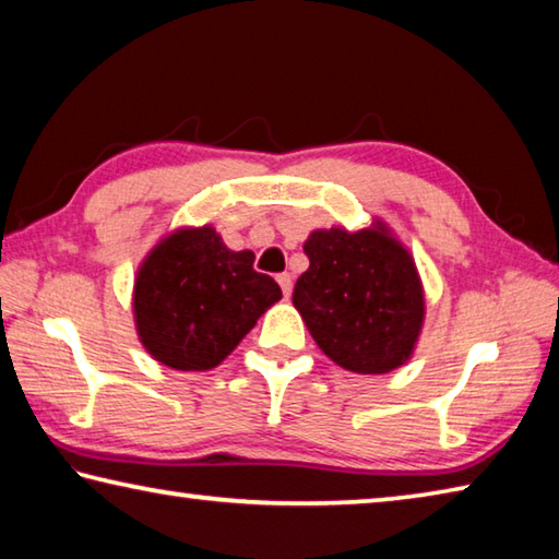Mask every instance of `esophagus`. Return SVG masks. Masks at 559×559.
I'll return each mask as SVG.
<instances>
[{"mask_svg":"<svg viewBox=\"0 0 559 559\" xmlns=\"http://www.w3.org/2000/svg\"><path fill=\"white\" fill-rule=\"evenodd\" d=\"M277 282H280V287H282V295L289 297L292 295V274L289 272H282L280 277H277Z\"/></svg>","mask_w":559,"mask_h":559,"instance_id":"obj_1","label":"esophagus"}]
</instances>
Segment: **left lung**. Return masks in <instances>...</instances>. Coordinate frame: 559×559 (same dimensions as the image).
Here are the masks:
<instances>
[{
    "label": "left lung",
    "instance_id": "1",
    "mask_svg": "<svg viewBox=\"0 0 559 559\" xmlns=\"http://www.w3.org/2000/svg\"><path fill=\"white\" fill-rule=\"evenodd\" d=\"M305 252L309 270L292 301L317 346L360 376L407 364L425 324V289L413 254L388 225L314 230Z\"/></svg>",
    "mask_w": 559,
    "mask_h": 559
}]
</instances>
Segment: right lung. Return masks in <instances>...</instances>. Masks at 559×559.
<instances>
[{
    "mask_svg": "<svg viewBox=\"0 0 559 559\" xmlns=\"http://www.w3.org/2000/svg\"><path fill=\"white\" fill-rule=\"evenodd\" d=\"M211 225L179 228L154 245L136 270L134 326L154 360L174 370H211L228 358L282 289L252 270Z\"/></svg>",
    "mask_w": 559,
    "mask_h": 559,
    "instance_id": "obj_1",
    "label": "right lung"
}]
</instances>
